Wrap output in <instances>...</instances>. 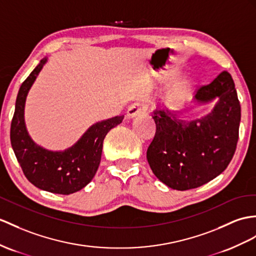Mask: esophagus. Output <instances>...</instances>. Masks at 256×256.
<instances>
[{
  "label": "esophagus",
  "instance_id": "esophagus-1",
  "mask_svg": "<svg viewBox=\"0 0 256 256\" xmlns=\"http://www.w3.org/2000/svg\"><path fill=\"white\" fill-rule=\"evenodd\" d=\"M148 110V105L146 103H142V102H136L134 104L130 105L127 110V113H126V117L127 118H132L136 115L144 113Z\"/></svg>",
  "mask_w": 256,
  "mask_h": 256
}]
</instances>
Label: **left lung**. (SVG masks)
Instances as JSON below:
<instances>
[{
    "instance_id": "obj_1",
    "label": "left lung",
    "mask_w": 256,
    "mask_h": 256,
    "mask_svg": "<svg viewBox=\"0 0 256 256\" xmlns=\"http://www.w3.org/2000/svg\"><path fill=\"white\" fill-rule=\"evenodd\" d=\"M217 100L210 113L194 120H179L177 113L156 108V132L146 158L153 174L175 190L198 188L216 178L232 160L239 138L241 108L232 74L222 72L200 86L193 102Z\"/></svg>"
}]
</instances>
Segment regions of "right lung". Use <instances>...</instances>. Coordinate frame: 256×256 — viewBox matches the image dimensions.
I'll return each instance as SVG.
<instances>
[{
  "label": "right lung",
  "mask_w": 256,
  "mask_h": 256,
  "mask_svg": "<svg viewBox=\"0 0 256 256\" xmlns=\"http://www.w3.org/2000/svg\"><path fill=\"white\" fill-rule=\"evenodd\" d=\"M48 58H42L18 91L15 113L10 124L12 148L29 182L41 190L58 194H72L88 184L101 162L103 141L124 116H115L96 122L70 148L50 151L30 138L24 124V103L28 92Z\"/></svg>",
  "instance_id": "1"
}]
</instances>
